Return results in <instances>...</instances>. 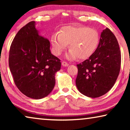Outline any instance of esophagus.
Instances as JSON below:
<instances>
[{
	"label": "esophagus",
	"mask_w": 130,
	"mask_h": 130,
	"mask_svg": "<svg viewBox=\"0 0 130 130\" xmlns=\"http://www.w3.org/2000/svg\"><path fill=\"white\" fill-rule=\"evenodd\" d=\"M61 64H62V66H64V67H67V66H69V64L67 63L66 61H62Z\"/></svg>",
	"instance_id": "1"
}]
</instances>
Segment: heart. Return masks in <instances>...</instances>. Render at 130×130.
I'll use <instances>...</instances> for the list:
<instances>
[{"mask_svg": "<svg viewBox=\"0 0 130 130\" xmlns=\"http://www.w3.org/2000/svg\"><path fill=\"white\" fill-rule=\"evenodd\" d=\"M53 51L59 56L69 44L70 50L66 57L74 59H86L95 52L99 42L97 30L85 26H66L61 32H56L51 38Z\"/></svg>", "mask_w": 130, "mask_h": 130, "instance_id": "b5f03b06", "label": "heart"}]
</instances>
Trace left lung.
Returning <instances> with one entry per match:
<instances>
[{
  "mask_svg": "<svg viewBox=\"0 0 130 130\" xmlns=\"http://www.w3.org/2000/svg\"><path fill=\"white\" fill-rule=\"evenodd\" d=\"M121 62L116 37L108 28L103 30L96 50L89 58L77 64L76 79L79 91L95 98L107 93L119 75Z\"/></svg>",
  "mask_w": 130,
  "mask_h": 130,
  "instance_id": "obj_1",
  "label": "left lung"
}]
</instances>
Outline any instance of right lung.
I'll return each mask as SVG.
<instances>
[{
	"label": "right lung",
	"mask_w": 130,
	"mask_h": 130,
	"mask_svg": "<svg viewBox=\"0 0 130 130\" xmlns=\"http://www.w3.org/2000/svg\"><path fill=\"white\" fill-rule=\"evenodd\" d=\"M35 25L31 21L18 32L10 47L9 66L18 89L38 99L53 90L61 62L51 54L49 40L39 34Z\"/></svg>",
	"instance_id": "1"
}]
</instances>
